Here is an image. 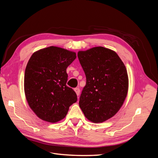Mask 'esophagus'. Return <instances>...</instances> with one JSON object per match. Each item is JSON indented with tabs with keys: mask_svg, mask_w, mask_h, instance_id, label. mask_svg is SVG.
<instances>
[{
	"mask_svg": "<svg viewBox=\"0 0 158 158\" xmlns=\"http://www.w3.org/2000/svg\"><path fill=\"white\" fill-rule=\"evenodd\" d=\"M74 91L76 92V95H80V88H74Z\"/></svg>",
	"mask_w": 158,
	"mask_h": 158,
	"instance_id": "obj_1",
	"label": "esophagus"
}]
</instances>
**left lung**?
Instances as JSON below:
<instances>
[{
    "label": "left lung",
    "mask_w": 158,
    "mask_h": 158,
    "mask_svg": "<svg viewBox=\"0 0 158 158\" xmlns=\"http://www.w3.org/2000/svg\"><path fill=\"white\" fill-rule=\"evenodd\" d=\"M78 57L86 77L80 107L88 120L102 123L118 112L127 97L126 67L115 52L103 47L79 51Z\"/></svg>",
    "instance_id": "8db88e82"
}]
</instances>
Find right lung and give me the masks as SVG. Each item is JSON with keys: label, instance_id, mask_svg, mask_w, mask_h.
I'll use <instances>...</instances> for the list:
<instances>
[{"label": "right lung", "instance_id": "obj_1", "mask_svg": "<svg viewBox=\"0 0 158 158\" xmlns=\"http://www.w3.org/2000/svg\"><path fill=\"white\" fill-rule=\"evenodd\" d=\"M76 58L75 52L53 46L30 57L25 70V94L30 108L42 120H62L77 101L76 92L66 85V68Z\"/></svg>", "mask_w": 158, "mask_h": 158}]
</instances>
